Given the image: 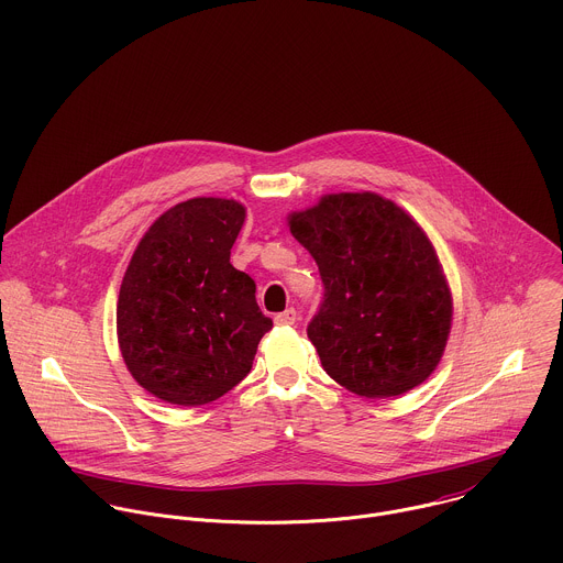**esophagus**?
<instances>
[{"label":"esophagus","instance_id":"34e87169","mask_svg":"<svg viewBox=\"0 0 563 563\" xmlns=\"http://www.w3.org/2000/svg\"><path fill=\"white\" fill-rule=\"evenodd\" d=\"M298 320V311L294 309V307H289V309H285L283 313H276L274 316V322L276 324H294Z\"/></svg>","mask_w":563,"mask_h":563}]
</instances>
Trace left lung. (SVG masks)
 <instances>
[{"label": "left lung", "instance_id": "left-lung-1", "mask_svg": "<svg viewBox=\"0 0 563 563\" xmlns=\"http://www.w3.org/2000/svg\"><path fill=\"white\" fill-rule=\"evenodd\" d=\"M287 221L324 285L307 327L322 368L368 400L420 387L453 322L449 280L427 232L376 192L324 195Z\"/></svg>", "mask_w": 563, "mask_h": 563}]
</instances>
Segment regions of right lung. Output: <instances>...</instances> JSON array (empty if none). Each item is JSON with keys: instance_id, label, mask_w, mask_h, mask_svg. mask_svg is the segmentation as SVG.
<instances>
[{"instance_id": "obj_1", "label": "right lung", "mask_w": 563, "mask_h": 563, "mask_svg": "<svg viewBox=\"0 0 563 563\" xmlns=\"http://www.w3.org/2000/svg\"><path fill=\"white\" fill-rule=\"evenodd\" d=\"M245 223L234 199L197 197L163 212L139 241L117 300V338L132 378L154 398L201 407L252 368L272 320L256 283L230 263Z\"/></svg>"}]
</instances>
